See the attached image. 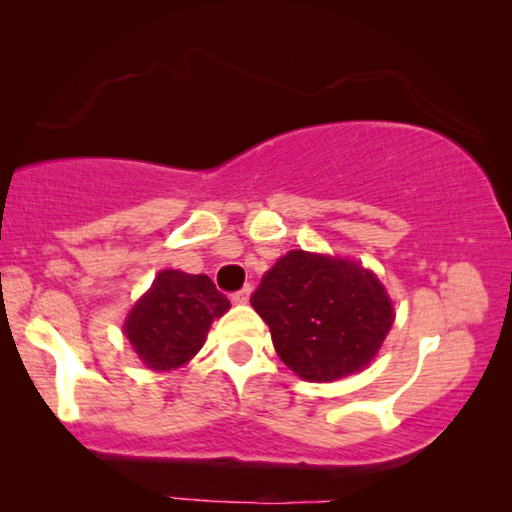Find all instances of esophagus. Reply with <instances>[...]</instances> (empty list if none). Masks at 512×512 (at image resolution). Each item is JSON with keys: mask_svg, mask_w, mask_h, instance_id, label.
<instances>
[{"mask_svg": "<svg viewBox=\"0 0 512 512\" xmlns=\"http://www.w3.org/2000/svg\"><path fill=\"white\" fill-rule=\"evenodd\" d=\"M249 298H251V286H242L240 291H235L233 296H230V300H233L235 305H244V303H249Z\"/></svg>", "mask_w": 512, "mask_h": 512, "instance_id": "1", "label": "esophagus"}]
</instances>
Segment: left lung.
Here are the masks:
<instances>
[{
	"instance_id": "obj_1",
	"label": "left lung",
	"mask_w": 512,
	"mask_h": 512,
	"mask_svg": "<svg viewBox=\"0 0 512 512\" xmlns=\"http://www.w3.org/2000/svg\"><path fill=\"white\" fill-rule=\"evenodd\" d=\"M251 305L293 373L331 382L359 373L394 324L384 286L345 258L289 251L258 284Z\"/></svg>"
}]
</instances>
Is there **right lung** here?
<instances>
[{"label":"right lung","instance_id":"1","mask_svg":"<svg viewBox=\"0 0 512 512\" xmlns=\"http://www.w3.org/2000/svg\"><path fill=\"white\" fill-rule=\"evenodd\" d=\"M228 307L207 275L163 270L130 310L125 335L146 368L172 370L198 354L212 321Z\"/></svg>","mask_w":512,"mask_h":512}]
</instances>
